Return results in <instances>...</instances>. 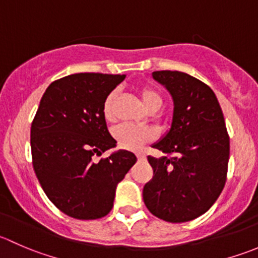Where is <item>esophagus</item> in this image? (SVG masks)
Here are the masks:
<instances>
[{
	"label": "esophagus",
	"instance_id": "1",
	"mask_svg": "<svg viewBox=\"0 0 258 258\" xmlns=\"http://www.w3.org/2000/svg\"><path fill=\"white\" fill-rule=\"evenodd\" d=\"M136 156H137V158H139V160H145V155H144V153L137 152Z\"/></svg>",
	"mask_w": 258,
	"mask_h": 258
}]
</instances>
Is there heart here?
<instances>
[{"label": "heart", "instance_id": "1", "mask_svg": "<svg viewBox=\"0 0 258 258\" xmlns=\"http://www.w3.org/2000/svg\"><path fill=\"white\" fill-rule=\"evenodd\" d=\"M140 95H141V98L145 105L151 111H157L162 106V98H161V96L153 88L147 87V86L141 87L140 88ZM116 98L117 91L110 92L107 97L105 98V102H103L102 106V113L103 117L107 121H112L114 117L113 107ZM112 136L116 140L118 147L123 148V150L136 151L139 148H141V146L145 145L146 142L152 141L155 139V132L152 130L147 128V127H140L134 126V124L123 123L114 127L112 131Z\"/></svg>", "mask_w": 258, "mask_h": 258}]
</instances>
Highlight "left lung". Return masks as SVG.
<instances>
[{
	"mask_svg": "<svg viewBox=\"0 0 258 258\" xmlns=\"http://www.w3.org/2000/svg\"><path fill=\"white\" fill-rule=\"evenodd\" d=\"M153 80L173 101L171 127L152 145L166 156L151 157L153 177L144 187L152 215L173 223L204 215L225 187L230 139L215 92L200 80L178 71H155Z\"/></svg>",
	"mask_w": 258,
	"mask_h": 258,
	"instance_id": "obj_1",
	"label": "left lung"
}]
</instances>
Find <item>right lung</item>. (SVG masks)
I'll return each mask as SVG.
<instances>
[{
    "label": "right lung",
    "instance_id": "right-lung-1",
    "mask_svg": "<svg viewBox=\"0 0 258 258\" xmlns=\"http://www.w3.org/2000/svg\"><path fill=\"white\" fill-rule=\"evenodd\" d=\"M126 75L75 74L52 82L31 126L36 176L49 201L77 220H96L113 207L117 184L137 158L118 150L98 162L93 156L116 147L102 106Z\"/></svg>",
    "mask_w": 258,
    "mask_h": 258
}]
</instances>
